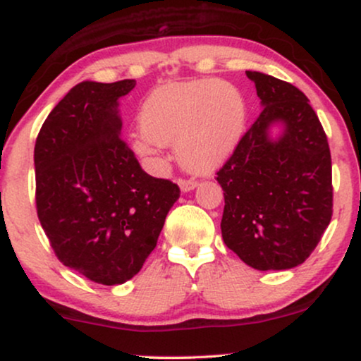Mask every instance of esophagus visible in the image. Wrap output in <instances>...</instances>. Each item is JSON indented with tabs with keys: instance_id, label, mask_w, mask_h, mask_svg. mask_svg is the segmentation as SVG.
<instances>
[{
	"instance_id": "1",
	"label": "esophagus",
	"mask_w": 361,
	"mask_h": 361,
	"mask_svg": "<svg viewBox=\"0 0 361 361\" xmlns=\"http://www.w3.org/2000/svg\"><path fill=\"white\" fill-rule=\"evenodd\" d=\"M197 185H199V182H197V180H192V179H179V187H180L182 192H190V190H194Z\"/></svg>"
}]
</instances>
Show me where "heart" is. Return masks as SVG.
Wrapping results in <instances>:
<instances>
[{"label":"heart","mask_w":361,"mask_h":361,"mask_svg":"<svg viewBox=\"0 0 361 361\" xmlns=\"http://www.w3.org/2000/svg\"><path fill=\"white\" fill-rule=\"evenodd\" d=\"M246 100L230 82L167 83L152 90L140 110L137 154H156L157 146L176 145L180 166L209 174L231 156L243 136Z\"/></svg>","instance_id":"heart-1"}]
</instances>
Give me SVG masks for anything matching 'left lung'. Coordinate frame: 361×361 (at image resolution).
I'll list each match as a JSON object with an SVG mask.
<instances>
[{"label":"left lung","mask_w":361,"mask_h":361,"mask_svg":"<svg viewBox=\"0 0 361 361\" xmlns=\"http://www.w3.org/2000/svg\"><path fill=\"white\" fill-rule=\"evenodd\" d=\"M255 82L263 111L216 172L224 189L221 236L259 271L302 264L332 219V159L307 97L261 72ZM273 126L283 131L270 136Z\"/></svg>","instance_id":"obj_1"}]
</instances>
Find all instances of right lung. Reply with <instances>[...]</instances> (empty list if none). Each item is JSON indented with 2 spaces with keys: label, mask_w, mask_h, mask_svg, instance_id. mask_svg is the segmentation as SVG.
<instances>
[{
  "label": "right lung",
  "mask_w": 361,
  "mask_h": 361,
  "mask_svg": "<svg viewBox=\"0 0 361 361\" xmlns=\"http://www.w3.org/2000/svg\"><path fill=\"white\" fill-rule=\"evenodd\" d=\"M136 82H82L39 131L36 209L61 263L93 283L123 284L156 248L177 184L141 169L120 137L118 100Z\"/></svg>",
  "instance_id": "obj_1"
}]
</instances>
